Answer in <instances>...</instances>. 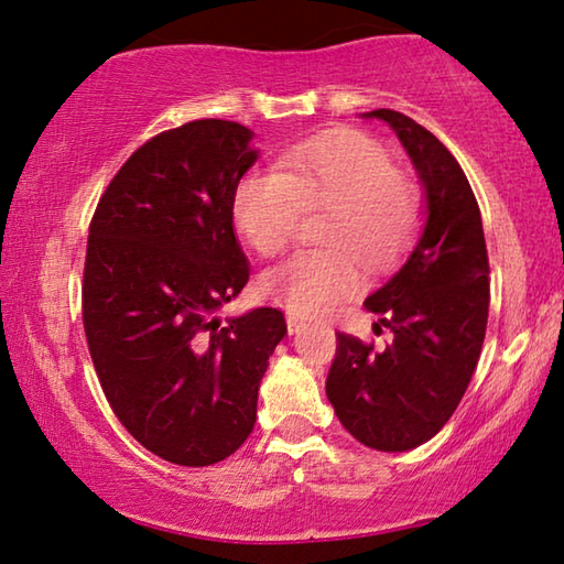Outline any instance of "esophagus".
I'll list each match as a JSON object with an SVG mask.
<instances>
[{"label":"esophagus","mask_w":564,"mask_h":564,"mask_svg":"<svg viewBox=\"0 0 564 564\" xmlns=\"http://www.w3.org/2000/svg\"><path fill=\"white\" fill-rule=\"evenodd\" d=\"M285 326H289V333H299L305 328V318L299 316V313H285Z\"/></svg>","instance_id":"34e87169"}]
</instances>
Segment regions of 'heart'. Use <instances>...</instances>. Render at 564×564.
<instances>
[{
  "mask_svg": "<svg viewBox=\"0 0 564 564\" xmlns=\"http://www.w3.org/2000/svg\"><path fill=\"white\" fill-rule=\"evenodd\" d=\"M330 248L295 253L263 275L265 299L299 316H318L358 291L360 263H393L420 228L423 198L393 166L390 151L358 129H328L281 156V171H248L231 202L236 231L261 256L295 238L305 212H321Z\"/></svg>",
  "mask_w": 564,
  "mask_h": 564,
  "instance_id": "1",
  "label": "heart"
}]
</instances>
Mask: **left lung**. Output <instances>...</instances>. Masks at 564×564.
Returning a JSON list of instances; mask_svg holds the SVG:
<instances>
[{
    "label": "left lung",
    "instance_id": "left-lung-1",
    "mask_svg": "<svg viewBox=\"0 0 564 564\" xmlns=\"http://www.w3.org/2000/svg\"><path fill=\"white\" fill-rule=\"evenodd\" d=\"M366 117L388 121L403 141L425 186L427 221L403 269L366 301L393 340L376 350L336 333L326 395L358 443L400 453L431 441L470 386L488 328L490 263L480 206L443 141L405 113Z\"/></svg>",
    "mask_w": 564,
    "mask_h": 564
}]
</instances>
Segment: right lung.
<instances>
[{
    "instance_id": "right-lung-1",
    "label": "right lung",
    "mask_w": 564,
    "mask_h": 564,
    "mask_svg": "<svg viewBox=\"0 0 564 564\" xmlns=\"http://www.w3.org/2000/svg\"><path fill=\"white\" fill-rule=\"evenodd\" d=\"M251 129L198 119L127 159L89 224L82 281L87 346L113 415L149 453L186 467L226 460L253 431L279 308L221 326L248 281L231 202L256 161Z\"/></svg>"
}]
</instances>
